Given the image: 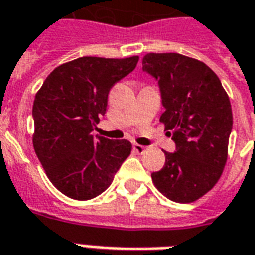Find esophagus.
<instances>
[{
  "instance_id": "1",
  "label": "esophagus",
  "mask_w": 255,
  "mask_h": 255,
  "mask_svg": "<svg viewBox=\"0 0 255 255\" xmlns=\"http://www.w3.org/2000/svg\"><path fill=\"white\" fill-rule=\"evenodd\" d=\"M133 149H134L135 152L138 153V154H142V153H145V150H146V148H145V146H142V145H138V143H134V145H133Z\"/></svg>"
}]
</instances>
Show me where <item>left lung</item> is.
I'll use <instances>...</instances> for the list:
<instances>
[{"instance_id":"8db88e82","label":"left lung","mask_w":255,"mask_h":255,"mask_svg":"<svg viewBox=\"0 0 255 255\" xmlns=\"http://www.w3.org/2000/svg\"><path fill=\"white\" fill-rule=\"evenodd\" d=\"M142 70L158 83L165 109L160 121L176 143V152H164L165 165L153 172V183L169 200L192 203L218 183L227 161L229 95L210 67L180 53H148Z\"/></svg>"}]
</instances>
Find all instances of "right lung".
Returning a JSON list of instances; mask_svg holds the SVG:
<instances>
[{
    "label": "right lung",
    "instance_id": "obj_1",
    "mask_svg": "<svg viewBox=\"0 0 255 255\" xmlns=\"http://www.w3.org/2000/svg\"><path fill=\"white\" fill-rule=\"evenodd\" d=\"M138 56H84L56 67L36 94L33 148L51 180L66 196L89 200L112 184L131 152L128 139L94 137L113 86L129 75Z\"/></svg>",
    "mask_w": 255,
    "mask_h": 255
}]
</instances>
